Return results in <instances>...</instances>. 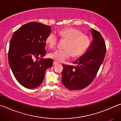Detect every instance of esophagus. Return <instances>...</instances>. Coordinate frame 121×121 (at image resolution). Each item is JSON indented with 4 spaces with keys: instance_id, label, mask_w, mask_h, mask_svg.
<instances>
[{
    "instance_id": "esophagus-1",
    "label": "esophagus",
    "mask_w": 121,
    "mask_h": 121,
    "mask_svg": "<svg viewBox=\"0 0 121 121\" xmlns=\"http://www.w3.org/2000/svg\"><path fill=\"white\" fill-rule=\"evenodd\" d=\"M58 64V62H56V61H54V62H53V64L54 65H57V64Z\"/></svg>"
}]
</instances>
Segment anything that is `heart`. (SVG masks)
<instances>
[{
    "mask_svg": "<svg viewBox=\"0 0 121 121\" xmlns=\"http://www.w3.org/2000/svg\"><path fill=\"white\" fill-rule=\"evenodd\" d=\"M58 34L61 39L67 40L63 50H56L49 54V57L58 62H63L72 55L74 58L82 56L90 46V40L87 35L82 31L74 28L61 30ZM58 37L54 32H51L46 38V42L50 48H55L58 43Z\"/></svg>",
    "mask_w": 121,
    "mask_h": 121,
    "instance_id": "b5f03b06",
    "label": "heart"
}]
</instances>
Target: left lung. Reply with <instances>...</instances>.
<instances>
[{
	"label": "left lung",
	"mask_w": 121,
	"mask_h": 121,
	"mask_svg": "<svg viewBox=\"0 0 121 121\" xmlns=\"http://www.w3.org/2000/svg\"><path fill=\"white\" fill-rule=\"evenodd\" d=\"M93 41L86 54L73 64H63L62 83L70 90H81L94 81L105 58L106 51L104 39L98 31L91 30Z\"/></svg>",
	"instance_id": "8db88e82"
}]
</instances>
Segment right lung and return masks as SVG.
I'll use <instances>...</instances> for the list:
<instances>
[{"instance_id": "obj_1", "label": "right lung", "mask_w": 121, "mask_h": 121, "mask_svg": "<svg viewBox=\"0 0 121 121\" xmlns=\"http://www.w3.org/2000/svg\"><path fill=\"white\" fill-rule=\"evenodd\" d=\"M51 27L35 22L27 23L14 32L9 43L8 63L19 83L34 89L43 81L44 73L53 65L51 58H41L46 55V39Z\"/></svg>"}]
</instances>
